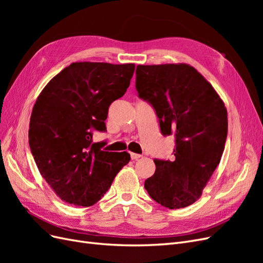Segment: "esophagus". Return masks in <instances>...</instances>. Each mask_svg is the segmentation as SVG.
<instances>
[{"label":"esophagus","instance_id":"obj_1","mask_svg":"<svg viewBox=\"0 0 263 263\" xmlns=\"http://www.w3.org/2000/svg\"><path fill=\"white\" fill-rule=\"evenodd\" d=\"M130 158L133 159V160H137V159L141 158V155H138V154H134V153H130Z\"/></svg>","mask_w":263,"mask_h":263}]
</instances>
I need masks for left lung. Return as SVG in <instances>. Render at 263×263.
I'll list each match as a JSON object with an SVG mask.
<instances>
[{"label":"left lung","mask_w":263,"mask_h":263,"mask_svg":"<svg viewBox=\"0 0 263 263\" xmlns=\"http://www.w3.org/2000/svg\"><path fill=\"white\" fill-rule=\"evenodd\" d=\"M136 89L155 108L161 133L176 136V159H155L156 172L145 181V189L166 209L186 208L201 197L224 153V102L186 63L137 66Z\"/></svg>","instance_id":"1"}]
</instances>
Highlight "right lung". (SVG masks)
I'll return each instance as SVG.
<instances>
[{
  "instance_id": "add662e5",
  "label": "right lung",
  "mask_w": 263,
  "mask_h": 263,
  "mask_svg": "<svg viewBox=\"0 0 263 263\" xmlns=\"http://www.w3.org/2000/svg\"><path fill=\"white\" fill-rule=\"evenodd\" d=\"M134 63L73 62L53 77L36 100L29 147L37 168L62 201L91 206L104 196L130 155L102 151L94 130L104 132L110 103L130 84Z\"/></svg>"
}]
</instances>
